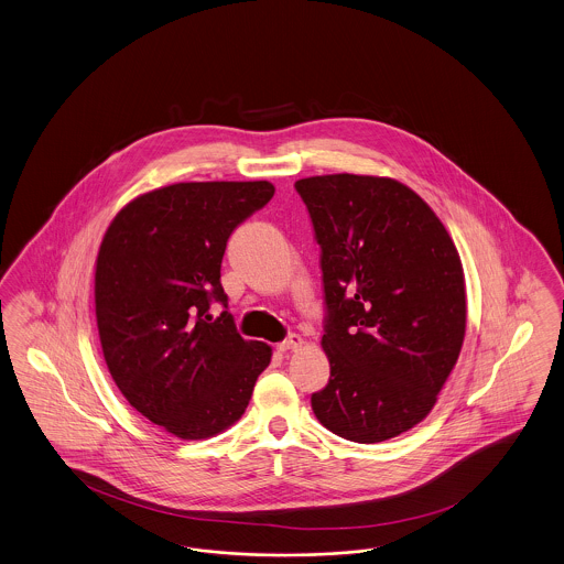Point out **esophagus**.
<instances>
[{
    "label": "esophagus",
    "instance_id": "obj_1",
    "mask_svg": "<svg viewBox=\"0 0 564 564\" xmlns=\"http://www.w3.org/2000/svg\"><path fill=\"white\" fill-rule=\"evenodd\" d=\"M304 346V339L300 338L297 334H292L285 341L279 344V350L281 352H293V350H300Z\"/></svg>",
    "mask_w": 564,
    "mask_h": 564
}]
</instances>
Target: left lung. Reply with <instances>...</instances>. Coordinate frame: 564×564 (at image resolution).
Segmentation results:
<instances>
[{
	"label": "left lung",
	"mask_w": 564,
	"mask_h": 564,
	"mask_svg": "<svg viewBox=\"0 0 564 564\" xmlns=\"http://www.w3.org/2000/svg\"><path fill=\"white\" fill-rule=\"evenodd\" d=\"M321 246L329 383L316 420L355 443L420 424L466 336L455 243L417 193L392 178L327 174L295 182Z\"/></svg>",
	"instance_id": "obj_1"
}]
</instances>
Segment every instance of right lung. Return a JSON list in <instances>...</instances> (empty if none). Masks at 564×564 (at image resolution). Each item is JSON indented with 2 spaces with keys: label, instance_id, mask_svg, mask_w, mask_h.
Wrapping results in <instances>:
<instances>
[{
  "label": "right lung",
  "instance_id": "right-lung-1",
  "mask_svg": "<svg viewBox=\"0 0 564 564\" xmlns=\"http://www.w3.org/2000/svg\"><path fill=\"white\" fill-rule=\"evenodd\" d=\"M274 195L271 182H178L128 203L96 258L98 336L117 388L165 432L202 441L249 405L272 348L237 334L220 267L230 232Z\"/></svg>",
  "mask_w": 564,
  "mask_h": 564
}]
</instances>
